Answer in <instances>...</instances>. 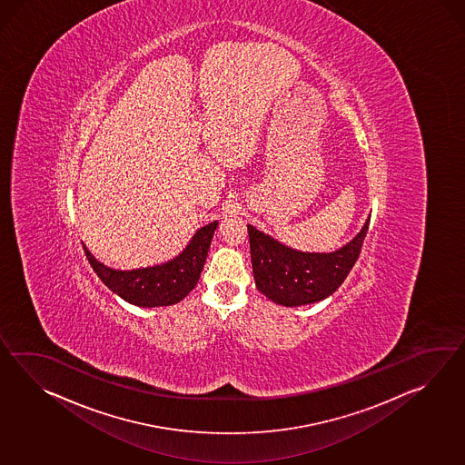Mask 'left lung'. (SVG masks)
Instances as JSON below:
<instances>
[{"mask_svg": "<svg viewBox=\"0 0 465 465\" xmlns=\"http://www.w3.org/2000/svg\"><path fill=\"white\" fill-rule=\"evenodd\" d=\"M371 217L357 237L331 253L300 252L247 225L253 279L267 299L299 307L331 295L347 279L361 255Z\"/></svg>", "mask_w": 465, "mask_h": 465, "instance_id": "1", "label": "left lung"}]
</instances>
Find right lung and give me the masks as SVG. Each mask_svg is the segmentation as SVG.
Instances as JSON below:
<instances>
[{"label":"right lung","mask_w":465,"mask_h":465,"mask_svg":"<svg viewBox=\"0 0 465 465\" xmlns=\"http://www.w3.org/2000/svg\"><path fill=\"white\" fill-rule=\"evenodd\" d=\"M218 222L198 228L185 250L173 260L146 269L114 270L100 263L84 247V253L108 289L138 307H166L178 303L195 289L207 260Z\"/></svg>","instance_id":"right-lung-1"}]
</instances>
